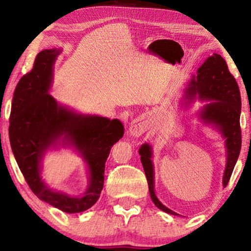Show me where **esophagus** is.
<instances>
[{
    "label": "esophagus",
    "mask_w": 251,
    "mask_h": 251,
    "mask_svg": "<svg viewBox=\"0 0 251 251\" xmlns=\"http://www.w3.org/2000/svg\"><path fill=\"white\" fill-rule=\"evenodd\" d=\"M147 128L146 123L143 120H136L131 122V124L129 126V134L134 137H139L142 134L145 133V130Z\"/></svg>",
    "instance_id": "esophagus-1"
}]
</instances>
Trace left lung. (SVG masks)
Returning <instances> with one entry per match:
<instances>
[{"mask_svg":"<svg viewBox=\"0 0 251 251\" xmlns=\"http://www.w3.org/2000/svg\"><path fill=\"white\" fill-rule=\"evenodd\" d=\"M186 93L188 100L194 99L195 95L198 94L201 100L210 101L203 106L199 116L205 123L217 127L224 138H226L227 161L223 178V185L226 187L241 148L240 92L235 77L228 70L226 61L219 54L208 57L197 70V75L193 76ZM138 151L147 178L151 201L160 210L177 216L178 214L164 206L155 195L154 165L151 161V145L147 143L143 144Z\"/></svg>","mask_w":251,"mask_h":251,"instance_id":"1","label":"left lung"}]
</instances>
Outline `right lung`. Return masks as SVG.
I'll list each match as a JSON object with an SVG mask.
<instances>
[{"mask_svg": "<svg viewBox=\"0 0 251 251\" xmlns=\"http://www.w3.org/2000/svg\"><path fill=\"white\" fill-rule=\"evenodd\" d=\"M61 50H44L36 55L31 72L16 85L10 115L8 136L14 157L32 192L59 210L75 214L91 208L104 186L105 163L110 148L124 135L118 120L80 115L58 105L49 94L53 65ZM61 139L72 145L87 161L90 184L82 198L54 192L40 177V160Z\"/></svg>", "mask_w": 251, "mask_h": 251, "instance_id": "1", "label": "right lung"}]
</instances>
